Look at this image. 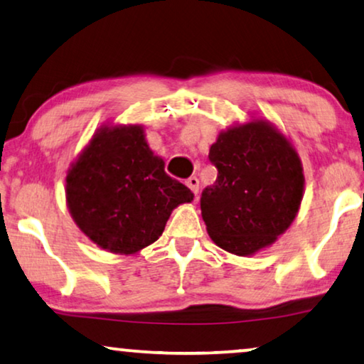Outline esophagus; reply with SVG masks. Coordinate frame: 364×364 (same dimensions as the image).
Here are the masks:
<instances>
[{
  "label": "esophagus",
  "mask_w": 364,
  "mask_h": 364,
  "mask_svg": "<svg viewBox=\"0 0 364 364\" xmlns=\"http://www.w3.org/2000/svg\"><path fill=\"white\" fill-rule=\"evenodd\" d=\"M186 186H188L189 189H191L194 196H198V191H199V180H198L196 176L188 178V180H186Z\"/></svg>",
  "instance_id": "1"
}]
</instances>
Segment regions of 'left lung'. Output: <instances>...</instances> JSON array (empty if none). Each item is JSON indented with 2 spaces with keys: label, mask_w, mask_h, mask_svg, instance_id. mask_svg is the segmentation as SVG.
I'll return each instance as SVG.
<instances>
[{
  "label": "left lung",
  "mask_w": 364,
  "mask_h": 364,
  "mask_svg": "<svg viewBox=\"0 0 364 364\" xmlns=\"http://www.w3.org/2000/svg\"><path fill=\"white\" fill-rule=\"evenodd\" d=\"M209 160L218 168L201 194L209 237L240 257L270 247L304 199V168L290 138L272 122L250 119L219 133Z\"/></svg>",
  "instance_id": "1"
}]
</instances>
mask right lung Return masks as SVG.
<instances>
[{
  "label": "right lung",
  "instance_id": "add662e5",
  "mask_svg": "<svg viewBox=\"0 0 364 364\" xmlns=\"http://www.w3.org/2000/svg\"><path fill=\"white\" fill-rule=\"evenodd\" d=\"M193 193L165 173L141 125H102L65 176V203L97 247L130 255L155 242Z\"/></svg>",
  "mask_w": 364,
  "mask_h": 364
}]
</instances>
